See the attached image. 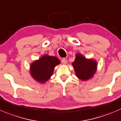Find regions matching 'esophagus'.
<instances>
[{
	"label": "esophagus",
	"mask_w": 121,
	"mask_h": 121,
	"mask_svg": "<svg viewBox=\"0 0 121 121\" xmlns=\"http://www.w3.org/2000/svg\"><path fill=\"white\" fill-rule=\"evenodd\" d=\"M61 62H62V63H63V64H64V65H65V64H67V60H66V59H65V58H63V59H62V60H61Z\"/></svg>",
	"instance_id": "1"
}]
</instances>
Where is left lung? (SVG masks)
Listing matches in <instances>:
<instances>
[{
	"label": "left lung",
	"instance_id": "8db88e82",
	"mask_svg": "<svg viewBox=\"0 0 121 121\" xmlns=\"http://www.w3.org/2000/svg\"><path fill=\"white\" fill-rule=\"evenodd\" d=\"M72 65L76 76L82 81H87L92 78L98 69V63L92 58H86L82 54H76Z\"/></svg>",
	"mask_w": 121,
	"mask_h": 121
}]
</instances>
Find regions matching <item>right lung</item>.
<instances>
[{"mask_svg": "<svg viewBox=\"0 0 121 121\" xmlns=\"http://www.w3.org/2000/svg\"><path fill=\"white\" fill-rule=\"evenodd\" d=\"M60 64V61L57 57L44 55L30 64L29 73L36 82L44 84L52 76L55 67Z\"/></svg>", "mask_w": 121, "mask_h": 121, "instance_id": "1", "label": "right lung"}]
</instances>
